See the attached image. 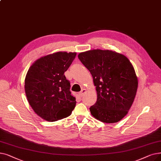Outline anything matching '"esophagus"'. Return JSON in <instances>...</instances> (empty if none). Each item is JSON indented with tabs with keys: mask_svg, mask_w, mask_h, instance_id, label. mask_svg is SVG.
Here are the masks:
<instances>
[{
	"mask_svg": "<svg viewBox=\"0 0 161 161\" xmlns=\"http://www.w3.org/2000/svg\"><path fill=\"white\" fill-rule=\"evenodd\" d=\"M86 92H87V91H86V89H82L81 92H80V97H82L83 95H84V94L86 93Z\"/></svg>",
	"mask_w": 161,
	"mask_h": 161,
	"instance_id": "obj_1",
	"label": "esophagus"
}]
</instances>
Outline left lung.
I'll use <instances>...</instances> for the list:
<instances>
[{
	"label": "left lung",
	"mask_w": 161,
	"mask_h": 161,
	"mask_svg": "<svg viewBox=\"0 0 161 161\" xmlns=\"http://www.w3.org/2000/svg\"><path fill=\"white\" fill-rule=\"evenodd\" d=\"M78 58L92 74L97 99L89 108L97 120L104 123L121 120L128 113L136 95L138 80L125 56L109 50L80 53Z\"/></svg>",
	"instance_id": "1"
}]
</instances>
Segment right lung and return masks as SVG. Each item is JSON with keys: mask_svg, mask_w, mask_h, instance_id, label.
<instances>
[{"mask_svg": "<svg viewBox=\"0 0 161 161\" xmlns=\"http://www.w3.org/2000/svg\"><path fill=\"white\" fill-rule=\"evenodd\" d=\"M76 53L57 52L37 60L25 79V92L33 111L43 119L54 122L69 116L75 107V98L64 72Z\"/></svg>", "mask_w": 161, "mask_h": 161, "instance_id": "obj_1", "label": "right lung"}]
</instances>
